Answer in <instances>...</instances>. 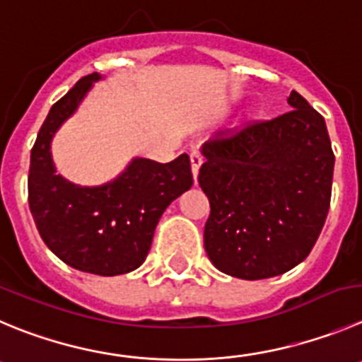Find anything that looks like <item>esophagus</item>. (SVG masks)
Returning a JSON list of instances; mask_svg holds the SVG:
<instances>
[{"instance_id":"esophagus-1","label":"esophagus","mask_w":362,"mask_h":362,"mask_svg":"<svg viewBox=\"0 0 362 362\" xmlns=\"http://www.w3.org/2000/svg\"><path fill=\"white\" fill-rule=\"evenodd\" d=\"M202 162H204V155H202L200 151H192L191 153V171H192V177H194V182H197L198 173H200Z\"/></svg>"}]
</instances>
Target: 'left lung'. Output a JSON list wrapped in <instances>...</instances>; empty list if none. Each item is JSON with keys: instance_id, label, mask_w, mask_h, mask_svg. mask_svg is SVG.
I'll return each mask as SVG.
<instances>
[{"instance_id": "left-lung-1", "label": "left lung", "mask_w": 362, "mask_h": 362, "mask_svg": "<svg viewBox=\"0 0 362 362\" xmlns=\"http://www.w3.org/2000/svg\"><path fill=\"white\" fill-rule=\"evenodd\" d=\"M289 112L204 144L198 182L211 204L204 245L235 279L282 275L303 261L330 207L334 151L325 119L293 90Z\"/></svg>"}]
</instances>
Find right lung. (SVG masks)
Instances as JSON below:
<instances>
[{
	"mask_svg": "<svg viewBox=\"0 0 362 362\" xmlns=\"http://www.w3.org/2000/svg\"><path fill=\"white\" fill-rule=\"evenodd\" d=\"M100 78L98 73L80 78L44 119L30 155L28 204L40 238L60 261L114 276L143 264L162 212L191 189L192 173L189 155L182 153L168 164L134 158L116 180L98 187L57 175L49 151L53 135Z\"/></svg>",
	"mask_w": 362,
	"mask_h": 362,
	"instance_id": "add662e5",
	"label": "right lung"
}]
</instances>
